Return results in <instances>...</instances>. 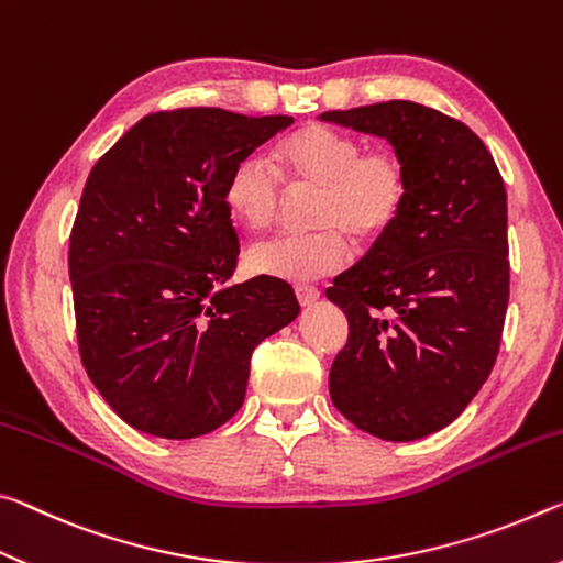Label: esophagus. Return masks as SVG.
Here are the masks:
<instances>
[{"instance_id":"1","label":"esophagus","mask_w":563,"mask_h":563,"mask_svg":"<svg viewBox=\"0 0 563 563\" xmlns=\"http://www.w3.org/2000/svg\"><path fill=\"white\" fill-rule=\"evenodd\" d=\"M294 294H297L301 307H311V303L319 299L321 291L317 287H311V284H297V287H294Z\"/></svg>"}]
</instances>
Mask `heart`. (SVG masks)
<instances>
[{
  "label": "heart",
  "mask_w": 563,
  "mask_h": 563,
  "mask_svg": "<svg viewBox=\"0 0 563 563\" xmlns=\"http://www.w3.org/2000/svg\"><path fill=\"white\" fill-rule=\"evenodd\" d=\"M274 164L289 187L314 189L309 234H279L254 244L246 269L284 282H309L339 272L349 240L374 244L389 234L409 199V169L399 152L364 150L356 136L327 124H307L274 146ZM236 224L262 232L282 207V187L260 154L239 159L221 191Z\"/></svg>",
  "instance_id": "obj_1"
}]
</instances>
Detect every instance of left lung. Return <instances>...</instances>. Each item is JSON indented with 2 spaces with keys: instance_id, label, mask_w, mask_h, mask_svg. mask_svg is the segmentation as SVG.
<instances>
[{
  "instance_id": "1",
  "label": "left lung",
  "mask_w": 563,
  "mask_h": 563,
  "mask_svg": "<svg viewBox=\"0 0 563 563\" xmlns=\"http://www.w3.org/2000/svg\"><path fill=\"white\" fill-rule=\"evenodd\" d=\"M321 119L382 136L409 169L399 221L327 291L349 319L331 401L384 441L429 437L466 409L499 354L509 303L504 179L472 129L417 101Z\"/></svg>"
}]
</instances>
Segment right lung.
I'll use <instances>...</instances> for the list:
<instances>
[{
    "mask_svg": "<svg viewBox=\"0 0 563 563\" xmlns=\"http://www.w3.org/2000/svg\"><path fill=\"white\" fill-rule=\"evenodd\" d=\"M291 117L156 112L89 172L69 239L79 354L129 427L219 429L244 404L252 352L299 317L287 282L232 284L239 239L221 199L242 156Z\"/></svg>",
    "mask_w": 563,
    "mask_h": 563,
    "instance_id": "right-lung-1",
    "label": "right lung"
}]
</instances>
